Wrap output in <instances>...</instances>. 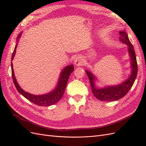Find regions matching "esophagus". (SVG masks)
I'll list each match as a JSON object with an SVG mask.
<instances>
[{"label": "esophagus", "instance_id": "obj_1", "mask_svg": "<svg viewBox=\"0 0 146 146\" xmlns=\"http://www.w3.org/2000/svg\"><path fill=\"white\" fill-rule=\"evenodd\" d=\"M83 63H84L83 59L82 58V56H77L74 61V64L76 66H78V67H79V66H83Z\"/></svg>", "mask_w": 146, "mask_h": 146}]
</instances>
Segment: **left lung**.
I'll use <instances>...</instances> for the list:
<instances>
[{
    "mask_svg": "<svg viewBox=\"0 0 146 146\" xmlns=\"http://www.w3.org/2000/svg\"><path fill=\"white\" fill-rule=\"evenodd\" d=\"M119 35L121 36L119 40L128 46V52L130 58L131 74L129 78L116 85L99 88L96 85V81L98 80L96 77L91 72L86 70V74L90 80L92 94L97 99L101 101L117 100L124 97L133 86L138 73V64L133 46L130 41L128 35L125 30L120 31Z\"/></svg>",
    "mask_w": 146,
    "mask_h": 146,
    "instance_id": "left-lung-1",
    "label": "left lung"
}]
</instances>
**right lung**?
Listing matches in <instances>:
<instances>
[{
	"label": "right lung",
	"instance_id": "right-lung-1",
	"mask_svg": "<svg viewBox=\"0 0 146 146\" xmlns=\"http://www.w3.org/2000/svg\"><path fill=\"white\" fill-rule=\"evenodd\" d=\"M21 33H19L18 36H17V41H18L19 38H21ZM17 44H16L15 47V50L13 51V53L12 54L11 61L14 58L15 55L16 54V49L17 48ZM11 66L12 78L17 91H18L21 94L23 95L24 98L30 101L31 102L39 106H50L57 103L61 98H62L70 75L71 74V73L74 70L73 64H70L66 66V67L61 70L60 76L58 78V81L57 82L56 85L54 90L47 94L41 95H34L25 92L20 87L16 79L14 70H13V68L12 62L11 63Z\"/></svg>",
	"mask_w": 146,
	"mask_h": 146
}]
</instances>
